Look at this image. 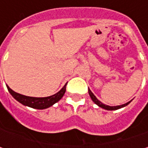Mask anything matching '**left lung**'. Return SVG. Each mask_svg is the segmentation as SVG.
Listing matches in <instances>:
<instances>
[{
	"label": "left lung",
	"mask_w": 148,
	"mask_h": 148,
	"mask_svg": "<svg viewBox=\"0 0 148 148\" xmlns=\"http://www.w3.org/2000/svg\"><path fill=\"white\" fill-rule=\"evenodd\" d=\"M88 92L89 95H90V98L92 99V101L94 102L95 105H97L100 108H102V109H105L106 110H119V109H121V108H123V107H125L126 105H128L131 101H129L128 103H126V104H123V105H117V106H109V105H106L105 104H103L102 102H100L99 99H97L96 97H95V95L92 92H91V90L88 89Z\"/></svg>",
	"instance_id": "8db88e82"
}]
</instances>
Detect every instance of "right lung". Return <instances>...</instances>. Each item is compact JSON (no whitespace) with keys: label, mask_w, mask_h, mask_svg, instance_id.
Listing matches in <instances>:
<instances>
[{"label":"right lung","mask_w":148,"mask_h":148,"mask_svg":"<svg viewBox=\"0 0 148 148\" xmlns=\"http://www.w3.org/2000/svg\"><path fill=\"white\" fill-rule=\"evenodd\" d=\"M66 86V84L60 90L58 93L53 95L51 96H48V97H31V96H26L24 95L14 92L13 90H11L6 85V87L8 89L9 92L17 101H19L22 105L31 107L33 109H37V110L47 109V108L51 107L52 105H53L55 103L58 102L65 94Z\"/></svg>","instance_id":"obj_1"}]
</instances>
